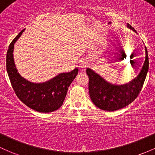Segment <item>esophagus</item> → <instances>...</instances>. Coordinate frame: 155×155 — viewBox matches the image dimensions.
I'll use <instances>...</instances> for the list:
<instances>
[{"mask_svg": "<svg viewBox=\"0 0 155 155\" xmlns=\"http://www.w3.org/2000/svg\"><path fill=\"white\" fill-rule=\"evenodd\" d=\"M87 66V61H84V60H82V61H81V62H80V67H81V68H86Z\"/></svg>", "mask_w": 155, "mask_h": 155, "instance_id": "1", "label": "esophagus"}]
</instances>
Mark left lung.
Segmentation results:
<instances>
[{
  "instance_id": "1",
  "label": "left lung",
  "mask_w": 155,
  "mask_h": 155,
  "mask_svg": "<svg viewBox=\"0 0 155 155\" xmlns=\"http://www.w3.org/2000/svg\"><path fill=\"white\" fill-rule=\"evenodd\" d=\"M127 27L136 32L129 24H127ZM145 51V61L139 74L125 84H112L91 68H87L89 94L96 106L103 110L114 111L128 105L137 97L149 71V56L146 47Z\"/></svg>"
}]
</instances>
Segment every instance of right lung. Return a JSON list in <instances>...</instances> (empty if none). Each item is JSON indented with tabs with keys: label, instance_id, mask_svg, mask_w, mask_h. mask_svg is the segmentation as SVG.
Returning a JSON list of instances; mask_svg holds the SVG:
<instances>
[{
	"label": "right lung",
	"instance_id": "obj_1",
	"mask_svg": "<svg viewBox=\"0 0 155 155\" xmlns=\"http://www.w3.org/2000/svg\"><path fill=\"white\" fill-rule=\"evenodd\" d=\"M25 29L19 32L11 44L6 53V71L13 90L24 104L41 113H50L62 105L68 87L77 76L79 69L69 73H59L47 82L34 83L22 77L15 64L14 45Z\"/></svg>",
	"mask_w": 155,
	"mask_h": 155
}]
</instances>
